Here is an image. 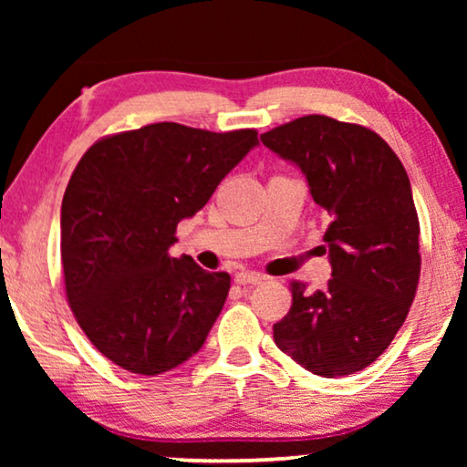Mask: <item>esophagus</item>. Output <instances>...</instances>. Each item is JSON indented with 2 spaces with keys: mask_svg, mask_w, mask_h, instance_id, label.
Wrapping results in <instances>:
<instances>
[{
  "mask_svg": "<svg viewBox=\"0 0 467 467\" xmlns=\"http://www.w3.org/2000/svg\"><path fill=\"white\" fill-rule=\"evenodd\" d=\"M234 280L238 285H259V283H264V276L257 272H238Z\"/></svg>",
  "mask_w": 467,
  "mask_h": 467,
  "instance_id": "1",
  "label": "esophagus"
}]
</instances>
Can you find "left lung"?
<instances>
[{
    "instance_id": "1",
    "label": "left lung",
    "mask_w": 467,
    "mask_h": 467,
    "mask_svg": "<svg viewBox=\"0 0 467 467\" xmlns=\"http://www.w3.org/2000/svg\"><path fill=\"white\" fill-rule=\"evenodd\" d=\"M261 142L302 170L329 221L327 289L293 283L274 342L323 379L359 372L391 344L419 285V216L404 165L379 133L323 114L261 133Z\"/></svg>"
}]
</instances>
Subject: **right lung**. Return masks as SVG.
Listing matches in <instances>:
<instances>
[{"mask_svg":"<svg viewBox=\"0 0 467 467\" xmlns=\"http://www.w3.org/2000/svg\"><path fill=\"white\" fill-rule=\"evenodd\" d=\"M257 131L155 123L95 142L61 203V261L76 321L123 369L157 376L203 347L229 274L170 257L176 225L206 206Z\"/></svg>","mask_w":467,"mask_h":467,"instance_id":"1","label":"right lung"}]
</instances>
